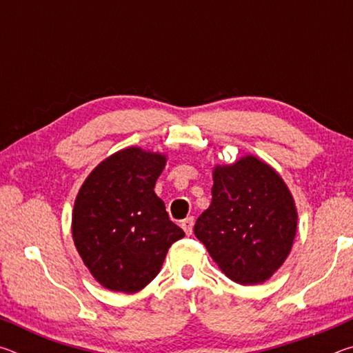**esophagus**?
<instances>
[{
  "instance_id": "1",
  "label": "esophagus",
  "mask_w": 353,
  "mask_h": 353,
  "mask_svg": "<svg viewBox=\"0 0 353 353\" xmlns=\"http://www.w3.org/2000/svg\"><path fill=\"white\" fill-rule=\"evenodd\" d=\"M182 229L185 230V234L187 235H191L193 234V225H194V218L193 216H188V218H185L183 221H182Z\"/></svg>"
}]
</instances>
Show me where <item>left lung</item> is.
<instances>
[{
  "label": "left lung",
  "instance_id": "left-lung-1",
  "mask_svg": "<svg viewBox=\"0 0 353 353\" xmlns=\"http://www.w3.org/2000/svg\"><path fill=\"white\" fill-rule=\"evenodd\" d=\"M294 199L279 172L254 155L213 170L212 204L194 235L227 277L240 285L270 279L291 252Z\"/></svg>",
  "mask_w": 353,
  "mask_h": 353
}]
</instances>
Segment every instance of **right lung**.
Segmentation results:
<instances>
[{"mask_svg": "<svg viewBox=\"0 0 353 353\" xmlns=\"http://www.w3.org/2000/svg\"><path fill=\"white\" fill-rule=\"evenodd\" d=\"M166 155L126 148L85 179L73 208L74 246L92 276L110 291L137 292L162 270L185 236L154 193Z\"/></svg>", "mask_w": 353, "mask_h": 353, "instance_id": "add662e5", "label": "right lung"}]
</instances>
